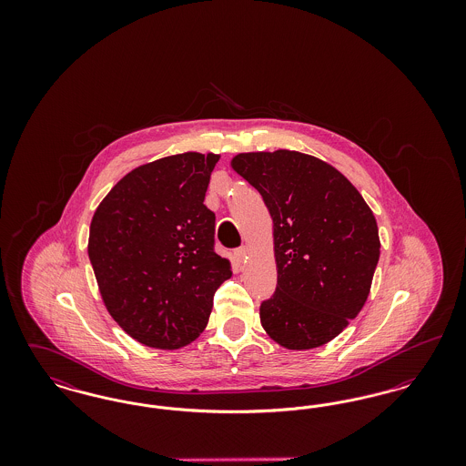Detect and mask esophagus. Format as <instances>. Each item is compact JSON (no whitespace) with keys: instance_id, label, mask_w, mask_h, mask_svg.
<instances>
[{"instance_id":"obj_1","label":"esophagus","mask_w":466,"mask_h":466,"mask_svg":"<svg viewBox=\"0 0 466 466\" xmlns=\"http://www.w3.org/2000/svg\"><path fill=\"white\" fill-rule=\"evenodd\" d=\"M236 258H238V262H241L243 264L244 260L248 258V248L246 246H243V248H239V249H236Z\"/></svg>"}]
</instances>
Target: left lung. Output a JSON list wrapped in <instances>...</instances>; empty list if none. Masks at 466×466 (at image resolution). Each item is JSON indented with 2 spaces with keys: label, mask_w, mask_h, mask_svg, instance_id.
I'll use <instances>...</instances> for the list:
<instances>
[{
  "label": "left lung",
  "mask_w": 466,
  "mask_h": 466,
  "mask_svg": "<svg viewBox=\"0 0 466 466\" xmlns=\"http://www.w3.org/2000/svg\"><path fill=\"white\" fill-rule=\"evenodd\" d=\"M230 166L272 218L278 287L260 306L264 330L291 351L330 342L370 293L380 255L372 209L340 171L308 154L249 152Z\"/></svg>",
  "instance_id": "1"
}]
</instances>
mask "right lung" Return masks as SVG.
<instances>
[{
    "instance_id": "right-lung-1",
    "label": "right lung",
    "mask_w": 466,
    "mask_h": 466,
    "mask_svg": "<svg viewBox=\"0 0 466 466\" xmlns=\"http://www.w3.org/2000/svg\"><path fill=\"white\" fill-rule=\"evenodd\" d=\"M218 160L187 152L143 164L94 211L87 251L103 304L148 348L196 340L232 276L230 260L213 249L215 213L204 206Z\"/></svg>"
}]
</instances>
